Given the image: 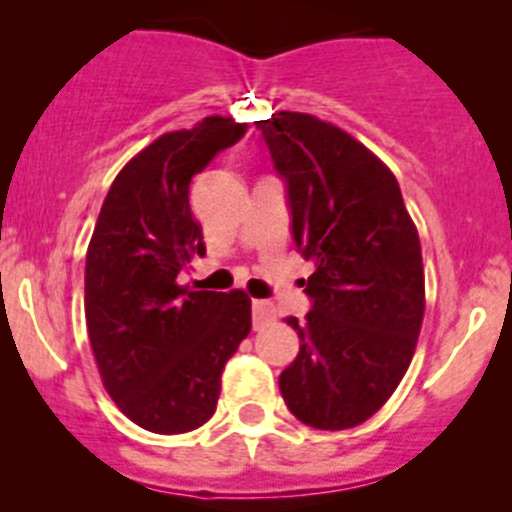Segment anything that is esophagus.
<instances>
[{"instance_id": "34e87169", "label": "esophagus", "mask_w": 512, "mask_h": 512, "mask_svg": "<svg viewBox=\"0 0 512 512\" xmlns=\"http://www.w3.org/2000/svg\"><path fill=\"white\" fill-rule=\"evenodd\" d=\"M276 320V308L269 301H252V327L260 330V327L269 325Z\"/></svg>"}]
</instances>
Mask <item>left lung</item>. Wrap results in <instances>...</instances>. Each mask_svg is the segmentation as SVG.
<instances>
[{"label":"left lung","mask_w":512,"mask_h":512,"mask_svg":"<svg viewBox=\"0 0 512 512\" xmlns=\"http://www.w3.org/2000/svg\"><path fill=\"white\" fill-rule=\"evenodd\" d=\"M286 182L293 243L315 262L301 339L279 375L303 424L344 431L370 419L397 390L424 320L421 243L397 178L344 129L305 113L255 122Z\"/></svg>","instance_id":"8db88e82"}]
</instances>
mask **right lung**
<instances>
[{"label":"right lung","instance_id":"right-lung-1","mask_svg":"<svg viewBox=\"0 0 512 512\" xmlns=\"http://www.w3.org/2000/svg\"><path fill=\"white\" fill-rule=\"evenodd\" d=\"M248 132L211 115L168 132L117 173L86 252V327L108 395L151 433L195 431L216 411L221 373L250 334L245 291L178 286L202 257L190 182Z\"/></svg>","mask_w":512,"mask_h":512}]
</instances>
